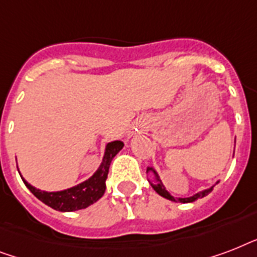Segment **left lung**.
Masks as SVG:
<instances>
[{
  "label": "left lung",
  "instance_id": "1",
  "mask_svg": "<svg viewBox=\"0 0 257 257\" xmlns=\"http://www.w3.org/2000/svg\"><path fill=\"white\" fill-rule=\"evenodd\" d=\"M148 172H152V175L155 176V180L157 181L156 184L151 183L153 189H155V191H156L160 196H163V197H165V199L171 200V201H176V203H193V201H196V200L201 199V197H205V196H207L208 193H211L212 189H213V187H211V188H208V189H204V191L199 192V193H196V195L191 196V197H179V199H177V197H173V196H172L167 189H165V187L163 185V183H161L160 177H159V175H157V172L155 171L152 167H149V168L147 169V173H148ZM217 183H219V181H217Z\"/></svg>",
  "mask_w": 257,
  "mask_h": 257
}]
</instances>
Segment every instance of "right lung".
I'll return each mask as SVG.
<instances>
[{
	"instance_id": "right-lung-1",
	"label": "right lung",
	"mask_w": 257,
	"mask_h": 257,
	"mask_svg": "<svg viewBox=\"0 0 257 257\" xmlns=\"http://www.w3.org/2000/svg\"><path fill=\"white\" fill-rule=\"evenodd\" d=\"M122 147H124L122 141L117 140L108 143L106 148H105L104 157H102V163H101L100 168L96 171V173L84 183L78 184L76 187L64 189V191H41V189H37L33 185H30L22 176L21 179L28 187V189L38 200H41L42 203L49 205L50 208H53L56 211L73 212L78 211V209H84V208L92 205L93 203H96L97 200L102 197L105 189H106L105 181L108 177L110 163H112L113 157L122 149Z\"/></svg>"
}]
</instances>
